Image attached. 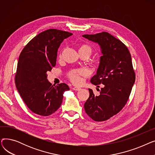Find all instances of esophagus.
Instances as JSON below:
<instances>
[{
	"label": "esophagus",
	"instance_id": "esophagus-1",
	"mask_svg": "<svg viewBox=\"0 0 155 155\" xmlns=\"http://www.w3.org/2000/svg\"><path fill=\"white\" fill-rule=\"evenodd\" d=\"M73 91H79L81 90V88L79 87H73Z\"/></svg>",
	"mask_w": 155,
	"mask_h": 155
}]
</instances>
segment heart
<instances>
[{
  "mask_svg": "<svg viewBox=\"0 0 155 155\" xmlns=\"http://www.w3.org/2000/svg\"><path fill=\"white\" fill-rule=\"evenodd\" d=\"M78 52H86L91 55L92 53V48L90 46L87 45H82L78 49ZM87 74V72L84 69H80L78 70L72 71L70 73L69 77L71 82L76 84H80L82 82L81 76H85Z\"/></svg>",
  "mask_w": 155,
  "mask_h": 155,
  "instance_id": "obj_1",
  "label": "heart"
}]
</instances>
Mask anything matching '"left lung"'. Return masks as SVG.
Returning a JSON list of instances; mask_svg holds the SVG:
<instances>
[{
    "label": "left lung",
    "instance_id": "obj_1",
    "mask_svg": "<svg viewBox=\"0 0 155 155\" xmlns=\"http://www.w3.org/2000/svg\"><path fill=\"white\" fill-rule=\"evenodd\" d=\"M82 36L100 47L99 65L91 82L97 87L104 85L99 96L88 88L84 109L93 120L104 121L124 107L131 94L135 82L131 56L124 43L107 32Z\"/></svg>",
    "mask_w": 155,
    "mask_h": 155
}]
</instances>
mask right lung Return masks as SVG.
I'll use <instances>...</instances> for the list:
<instances>
[{
  "label": "right lung",
  "mask_w": 155,
  "mask_h": 155,
  "mask_svg": "<svg viewBox=\"0 0 155 155\" xmlns=\"http://www.w3.org/2000/svg\"><path fill=\"white\" fill-rule=\"evenodd\" d=\"M71 32L55 29L45 31L32 38L21 51L15 74V84L24 103L36 114L48 116L60 107L66 84L52 85L47 72L56 65L57 52Z\"/></svg>",
  "instance_id": "right-lung-1"
}]
</instances>
